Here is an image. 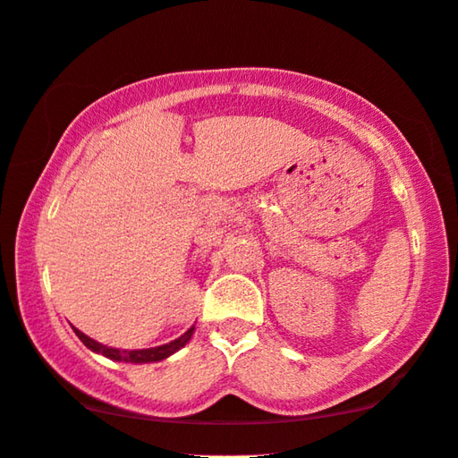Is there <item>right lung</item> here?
Returning <instances> with one entry per match:
<instances>
[{
  "mask_svg": "<svg viewBox=\"0 0 458 458\" xmlns=\"http://www.w3.org/2000/svg\"><path fill=\"white\" fill-rule=\"evenodd\" d=\"M74 328V327H72ZM79 339L85 343V347H89L95 353H101L105 357L114 359V361H123V363H152V361H162V359L170 357L172 353H176L180 347H184L186 343L191 341V336L194 333V327H191L182 336H178L176 341L160 344V347H152V349H138V351H122V349H114L107 347V344H101L93 339H89L87 335H82L79 328H74Z\"/></svg>",
  "mask_w": 458,
  "mask_h": 458,
  "instance_id": "add662e5",
  "label": "right lung"
}]
</instances>
